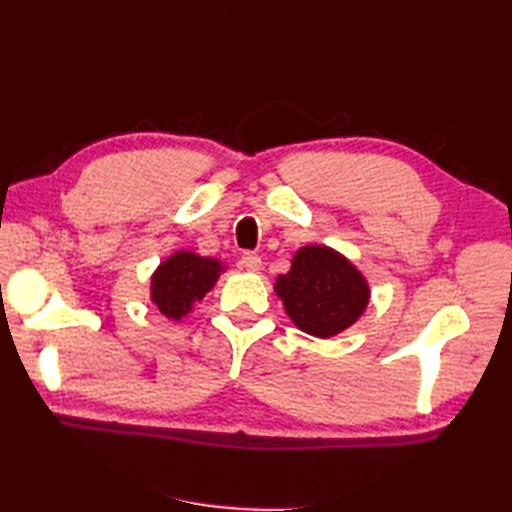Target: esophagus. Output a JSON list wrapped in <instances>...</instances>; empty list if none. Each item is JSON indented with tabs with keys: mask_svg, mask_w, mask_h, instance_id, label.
<instances>
[{
	"mask_svg": "<svg viewBox=\"0 0 512 512\" xmlns=\"http://www.w3.org/2000/svg\"><path fill=\"white\" fill-rule=\"evenodd\" d=\"M239 264H242V268L250 270V273H255V270L262 268V257L255 255V253H244L242 262H239Z\"/></svg>",
	"mask_w": 512,
	"mask_h": 512,
	"instance_id": "34e87169",
	"label": "esophagus"
}]
</instances>
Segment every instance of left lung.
I'll list each match as a JSON object with an SVG mask.
<instances>
[{"instance_id": "1", "label": "left lung", "mask_w": 512, "mask_h": 512, "mask_svg": "<svg viewBox=\"0 0 512 512\" xmlns=\"http://www.w3.org/2000/svg\"><path fill=\"white\" fill-rule=\"evenodd\" d=\"M275 292L299 330L319 339L343 332L361 317L369 286L343 255L328 246H303Z\"/></svg>"}]
</instances>
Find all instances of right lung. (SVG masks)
I'll use <instances>...</instances> for the list:
<instances>
[{
  "mask_svg": "<svg viewBox=\"0 0 512 512\" xmlns=\"http://www.w3.org/2000/svg\"><path fill=\"white\" fill-rule=\"evenodd\" d=\"M222 270V264L213 257L180 250L162 262L151 277V301L167 319L180 321L187 317L193 303L204 299L215 286Z\"/></svg>",
  "mask_w": 512,
  "mask_h": 512,
  "instance_id": "add662e5",
  "label": "right lung"
}]
</instances>
